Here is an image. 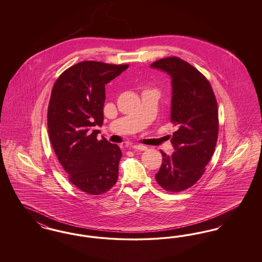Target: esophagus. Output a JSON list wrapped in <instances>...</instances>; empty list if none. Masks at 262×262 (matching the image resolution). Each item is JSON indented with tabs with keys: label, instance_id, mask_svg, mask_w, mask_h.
I'll use <instances>...</instances> for the list:
<instances>
[{
	"label": "esophagus",
	"instance_id": "1",
	"mask_svg": "<svg viewBox=\"0 0 262 262\" xmlns=\"http://www.w3.org/2000/svg\"><path fill=\"white\" fill-rule=\"evenodd\" d=\"M129 148L134 150H140V151H143V150L147 149V147H146V146H144V145H140V144H134V145L129 146Z\"/></svg>",
	"mask_w": 262,
	"mask_h": 262
}]
</instances>
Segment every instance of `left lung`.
<instances>
[{"label":"left lung","instance_id":"left-lung-1","mask_svg":"<svg viewBox=\"0 0 262 262\" xmlns=\"http://www.w3.org/2000/svg\"><path fill=\"white\" fill-rule=\"evenodd\" d=\"M172 78L171 122L178 126L171 142L174 152L163 155L155 174L164 189L179 192L193 186L205 171L218 137V109L211 85L194 67L177 57L151 63Z\"/></svg>","mask_w":262,"mask_h":262}]
</instances>
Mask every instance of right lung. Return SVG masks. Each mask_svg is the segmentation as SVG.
<instances>
[{"label": "right lung", "instance_id": "obj_1", "mask_svg": "<svg viewBox=\"0 0 262 262\" xmlns=\"http://www.w3.org/2000/svg\"><path fill=\"white\" fill-rule=\"evenodd\" d=\"M128 64L85 61L66 70L56 80L48 107V132L69 180L92 195L117 183L122 151L107 139H97L103 125L105 84Z\"/></svg>", "mask_w": 262, "mask_h": 262}]
</instances>
